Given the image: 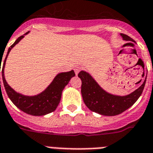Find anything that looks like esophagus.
<instances>
[{
    "label": "esophagus",
    "mask_w": 153,
    "mask_h": 153,
    "mask_svg": "<svg viewBox=\"0 0 153 153\" xmlns=\"http://www.w3.org/2000/svg\"><path fill=\"white\" fill-rule=\"evenodd\" d=\"M81 70V68L79 67V66H76L75 68H74V71H75V74L77 75L78 73H79V71Z\"/></svg>",
    "instance_id": "obj_1"
}]
</instances>
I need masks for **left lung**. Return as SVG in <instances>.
<instances>
[{"instance_id": "obj_1", "label": "left lung", "mask_w": 153, "mask_h": 153, "mask_svg": "<svg viewBox=\"0 0 153 153\" xmlns=\"http://www.w3.org/2000/svg\"><path fill=\"white\" fill-rule=\"evenodd\" d=\"M121 36L124 40L133 42V39L127 35L121 34ZM78 76L82 81L81 94L86 106L92 111L106 116L117 115L132 106L142 94L146 81V77L138 89L130 94L121 97L104 91L87 72L80 71ZM140 82L141 80L139 83Z\"/></svg>"}]
</instances>
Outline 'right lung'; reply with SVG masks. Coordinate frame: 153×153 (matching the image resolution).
Instances as JSON below:
<instances>
[{"mask_svg": "<svg viewBox=\"0 0 153 153\" xmlns=\"http://www.w3.org/2000/svg\"><path fill=\"white\" fill-rule=\"evenodd\" d=\"M28 33V32H26L25 35ZM23 37H24V36H22L18 38L16 41L14 42V44H12L10 46L8 51H7V56H6V58L4 61L2 70H1L4 86L5 91L7 92V94L10 100L21 111H24L26 114H31V115L33 116L45 115V114L54 111L56 109L57 106L59 104V101L61 100L62 90L67 85L70 79L75 76V73H74V70H71V71L66 72V73L59 74L54 78L53 82L50 83V85L47 87L45 91L39 94L36 95V96H25V95L15 92L6 82L4 70L6 59H7V57L10 53V51L14 45L20 42L21 39H23ZM1 61H2L1 59ZM1 65V62L0 66Z\"/></svg>", "mask_w": 153, "mask_h": 153, "instance_id": "1", "label": "right lung"}]
</instances>
